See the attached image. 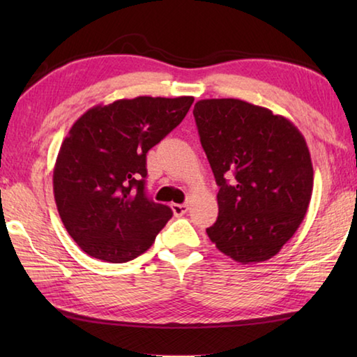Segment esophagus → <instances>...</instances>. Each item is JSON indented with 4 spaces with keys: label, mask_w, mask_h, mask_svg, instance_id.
<instances>
[{
    "label": "esophagus",
    "mask_w": 357,
    "mask_h": 357,
    "mask_svg": "<svg viewBox=\"0 0 357 357\" xmlns=\"http://www.w3.org/2000/svg\"><path fill=\"white\" fill-rule=\"evenodd\" d=\"M172 209H173V213H174V215L176 217H181V215H184L187 211H189V204H178V203H173L172 204Z\"/></svg>",
    "instance_id": "esophagus-1"
}]
</instances>
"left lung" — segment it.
Segmentation results:
<instances>
[{
	"label": "left lung",
	"instance_id": "1",
	"mask_svg": "<svg viewBox=\"0 0 357 357\" xmlns=\"http://www.w3.org/2000/svg\"><path fill=\"white\" fill-rule=\"evenodd\" d=\"M193 116L220 187L209 239L238 263L273 258L309 209L313 168L304 135L285 116L241 99L198 100Z\"/></svg>",
	"mask_w": 357,
	"mask_h": 357
}]
</instances>
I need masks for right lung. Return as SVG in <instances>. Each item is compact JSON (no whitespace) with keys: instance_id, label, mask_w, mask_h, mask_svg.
Segmentation results:
<instances>
[{"instance_id":"1","label":"right lung","mask_w":357,"mask_h":357,"mask_svg":"<svg viewBox=\"0 0 357 357\" xmlns=\"http://www.w3.org/2000/svg\"><path fill=\"white\" fill-rule=\"evenodd\" d=\"M192 102V96L119 99L89 108L70 128L53 168V193L66 229L89 257L130 261L172 219L170 208L144 193L146 153Z\"/></svg>"}]
</instances>
